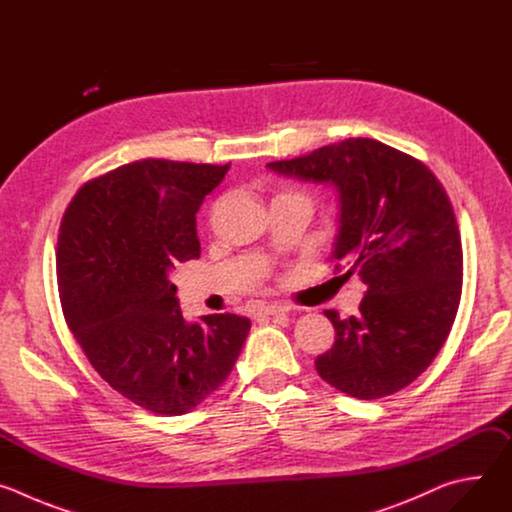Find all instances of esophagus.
<instances>
[{
  "mask_svg": "<svg viewBox=\"0 0 512 512\" xmlns=\"http://www.w3.org/2000/svg\"><path fill=\"white\" fill-rule=\"evenodd\" d=\"M287 312L289 310L285 306H281V304H269V306H263L259 310V314H263V316H285Z\"/></svg>",
  "mask_w": 512,
  "mask_h": 512,
  "instance_id": "1",
  "label": "esophagus"
}]
</instances>
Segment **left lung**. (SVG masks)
Wrapping results in <instances>:
<instances>
[{
    "label": "left lung",
    "instance_id": "1",
    "mask_svg": "<svg viewBox=\"0 0 512 512\" xmlns=\"http://www.w3.org/2000/svg\"><path fill=\"white\" fill-rule=\"evenodd\" d=\"M269 170L336 192L330 261L367 285L358 314L326 310L334 346L318 375L356 399H381L413 383L444 346L462 294V243L444 186L419 160L352 137Z\"/></svg>",
    "mask_w": 512,
    "mask_h": 512
}]
</instances>
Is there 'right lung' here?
I'll return each mask as SVG.
<instances>
[{
	"label": "right lung",
	"instance_id": "1",
	"mask_svg": "<svg viewBox=\"0 0 512 512\" xmlns=\"http://www.w3.org/2000/svg\"><path fill=\"white\" fill-rule=\"evenodd\" d=\"M227 166L141 160L85 184L68 204L56 249L64 320L117 393L182 415L225 383L251 320L188 322L170 273L200 257L196 212Z\"/></svg>",
	"mask_w": 512,
	"mask_h": 512
}]
</instances>
